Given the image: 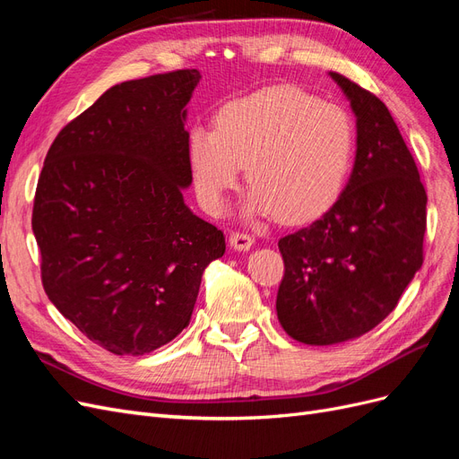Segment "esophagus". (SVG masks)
Wrapping results in <instances>:
<instances>
[{
  "instance_id": "esophagus-1",
  "label": "esophagus",
  "mask_w": 459,
  "mask_h": 459,
  "mask_svg": "<svg viewBox=\"0 0 459 459\" xmlns=\"http://www.w3.org/2000/svg\"><path fill=\"white\" fill-rule=\"evenodd\" d=\"M253 243H255V239H253L248 233L233 231V233L230 235V245H231L233 248H238V251H248V248L253 247Z\"/></svg>"
}]
</instances>
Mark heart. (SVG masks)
<instances>
[{
  "label": "heart",
  "instance_id": "b5f03b06",
  "mask_svg": "<svg viewBox=\"0 0 459 459\" xmlns=\"http://www.w3.org/2000/svg\"><path fill=\"white\" fill-rule=\"evenodd\" d=\"M354 134L349 115L290 86L260 90L221 107L214 130L189 132V164L199 199L220 214L245 166L255 189L248 214H275L285 224L317 218L335 204L351 170Z\"/></svg>",
  "mask_w": 459,
  "mask_h": 459
}]
</instances>
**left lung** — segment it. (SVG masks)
I'll list each match as a JSON object with an SVG mask.
<instances>
[{
  "label": "left lung",
  "instance_id": "obj_1",
  "mask_svg": "<svg viewBox=\"0 0 459 459\" xmlns=\"http://www.w3.org/2000/svg\"><path fill=\"white\" fill-rule=\"evenodd\" d=\"M331 78L356 115V160L329 211L280 239L285 273L277 319L304 344L364 335L391 314L423 264L427 193L396 122L377 95Z\"/></svg>",
  "mask_w": 459,
  "mask_h": 459
}]
</instances>
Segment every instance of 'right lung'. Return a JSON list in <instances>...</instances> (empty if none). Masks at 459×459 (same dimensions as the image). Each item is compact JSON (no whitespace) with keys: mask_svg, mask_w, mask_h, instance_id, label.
I'll list each match as a JSON object with an SVG mask.
<instances>
[{"mask_svg":"<svg viewBox=\"0 0 459 459\" xmlns=\"http://www.w3.org/2000/svg\"><path fill=\"white\" fill-rule=\"evenodd\" d=\"M195 68L107 90L51 143L32 230L41 285L80 333L140 356L187 325L201 277L226 253L221 230L193 214L186 105Z\"/></svg>","mask_w":459,"mask_h":459,"instance_id":"add662e5","label":"right lung"}]
</instances>
